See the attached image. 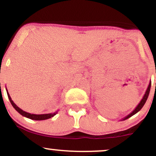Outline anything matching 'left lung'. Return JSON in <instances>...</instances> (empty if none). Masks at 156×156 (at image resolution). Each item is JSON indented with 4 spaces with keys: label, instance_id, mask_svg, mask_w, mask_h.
I'll use <instances>...</instances> for the list:
<instances>
[{
    "label": "left lung",
    "instance_id": "1",
    "mask_svg": "<svg viewBox=\"0 0 156 156\" xmlns=\"http://www.w3.org/2000/svg\"><path fill=\"white\" fill-rule=\"evenodd\" d=\"M150 87H151V81L150 82L149 85H148L147 89V90H146V92H145V94H144V96H143L142 99H141V101H140V103H139V104H138V105H137L135 109H134V110L133 111V112H132L131 113H130V114H128V115H127L126 117H125L124 118H122V120H125V119H128V118H130V117H132V116L134 115V114H136L137 112H139V111H140L141 109L142 108V107L144 106V104H145V103H146L147 100L148 96H149V94H150Z\"/></svg>",
    "mask_w": 156,
    "mask_h": 156
}]
</instances>
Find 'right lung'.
Wrapping results in <instances>:
<instances>
[{"instance_id": "obj_1", "label": "right lung", "mask_w": 156, "mask_h": 156, "mask_svg": "<svg viewBox=\"0 0 156 156\" xmlns=\"http://www.w3.org/2000/svg\"><path fill=\"white\" fill-rule=\"evenodd\" d=\"M6 89V92H7V95H8V98L9 99V101L11 103V104L12 105V106L15 108V109L16 111H17V112L20 113V114H21V115L23 116V117H27L28 118V119H33V120H44V119H50V118L54 117L55 114L58 113V111L57 112H55L54 113H51V114H30V113H28L26 112H24V111L22 110L21 108H20L18 106H17V105L15 104V103H14L13 101L12 100V98H11V97L9 95V94L8 91H7V89Z\"/></svg>"}]
</instances>
